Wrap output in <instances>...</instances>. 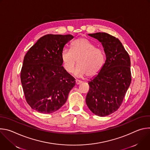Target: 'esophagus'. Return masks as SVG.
Segmentation results:
<instances>
[{"instance_id":"esophagus-1","label":"esophagus","mask_w":150,"mask_h":150,"mask_svg":"<svg viewBox=\"0 0 150 150\" xmlns=\"http://www.w3.org/2000/svg\"><path fill=\"white\" fill-rule=\"evenodd\" d=\"M75 83H76V85H79V84H81L82 83V82L80 81H78V80H76Z\"/></svg>"}]
</instances>
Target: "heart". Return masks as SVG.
Instances as JSON below:
<instances>
[{
  "mask_svg": "<svg viewBox=\"0 0 150 150\" xmlns=\"http://www.w3.org/2000/svg\"><path fill=\"white\" fill-rule=\"evenodd\" d=\"M63 69L72 74L78 64L76 75L82 77L86 75L91 78L96 76L101 70L104 63L103 52L85 38H80L74 41L71 50L64 49L61 53Z\"/></svg>",
  "mask_w": 150,
  "mask_h": 150,
  "instance_id": "b5f03b06",
  "label": "heart"
}]
</instances>
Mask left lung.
Masks as SVG:
<instances>
[{
    "instance_id": "1",
    "label": "left lung",
    "mask_w": 150,
    "mask_h": 150,
    "mask_svg": "<svg viewBox=\"0 0 150 150\" xmlns=\"http://www.w3.org/2000/svg\"><path fill=\"white\" fill-rule=\"evenodd\" d=\"M103 46L106 60L101 71L89 81L86 103L99 116H108L122 104L131 82V60L120 40L108 33L89 34Z\"/></svg>"
}]
</instances>
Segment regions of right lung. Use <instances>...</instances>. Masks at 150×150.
Instances as JSON below:
<instances>
[{
	"label": "right lung",
	"instance_id": "right-lung-1",
	"mask_svg": "<svg viewBox=\"0 0 150 150\" xmlns=\"http://www.w3.org/2000/svg\"><path fill=\"white\" fill-rule=\"evenodd\" d=\"M71 34L41 37L24 56L21 81L25 100L41 113H52L65 104L75 85V78L63 69L61 53Z\"/></svg>",
	"mask_w": 150,
	"mask_h": 150
}]
</instances>
